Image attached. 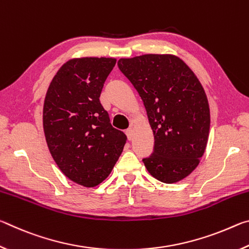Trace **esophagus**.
Segmentation results:
<instances>
[{"label": "esophagus", "instance_id": "esophagus-1", "mask_svg": "<svg viewBox=\"0 0 249 249\" xmlns=\"http://www.w3.org/2000/svg\"><path fill=\"white\" fill-rule=\"evenodd\" d=\"M125 133H126V136H127L128 140L132 141L133 140V136H134V130L132 128H128Z\"/></svg>", "mask_w": 249, "mask_h": 249}]
</instances>
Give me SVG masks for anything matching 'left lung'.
I'll use <instances>...</instances> for the list:
<instances>
[{"label": "left lung", "instance_id": "left-lung-1", "mask_svg": "<svg viewBox=\"0 0 249 249\" xmlns=\"http://www.w3.org/2000/svg\"><path fill=\"white\" fill-rule=\"evenodd\" d=\"M119 68L144 102L155 138L146 169L163 183H176L200 163L210 134V107L195 72L171 53L121 58Z\"/></svg>", "mask_w": 249, "mask_h": 249}]
</instances>
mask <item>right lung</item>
Segmentation results:
<instances>
[{"instance_id": "obj_1", "label": "right lung", "mask_w": 249, "mask_h": 249, "mask_svg": "<svg viewBox=\"0 0 249 249\" xmlns=\"http://www.w3.org/2000/svg\"><path fill=\"white\" fill-rule=\"evenodd\" d=\"M115 64V58L70 59L46 92L43 127L50 155L67 178L86 188L107 178L126 142L100 103Z\"/></svg>"}]
</instances>
